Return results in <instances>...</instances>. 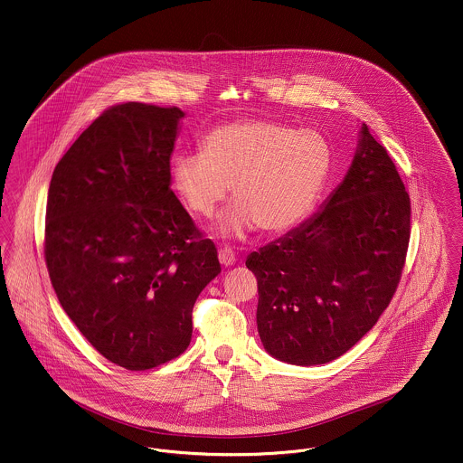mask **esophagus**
I'll list each match as a JSON object with an SVG mask.
<instances>
[{"mask_svg": "<svg viewBox=\"0 0 463 463\" xmlns=\"http://www.w3.org/2000/svg\"><path fill=\"white\" fill-rule=\"evenodd\" d=\"M219 260H221L222 265L229 267V265H232L236 262V255H234V251H232L231 248L225 246V248L219 250Z\"/></svg>", "mask_w": 463, "mask_h": 463, "instance_id": "obj_1", "label": "esophagus"}]
</instances>
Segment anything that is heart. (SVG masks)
<instances>
[{
  "mask_svg": "<svg viewBox=\"0 0 463 463\" xmlns=\"http://www.w3.org/2000/svg\"><path fill=\"white\" fill-rule=\"evenodd\" d=\"M331 170L328 142L278 121L222 125L203 138V151L172 159V185L185 208L210 219L229 185L240 203L223 229L240 234L259 223L269 234L287 232L312 210Z\"/></svg>",
  "mask_w": 463,
  "mask_h": 463,
  "instance_id": "heart-1",
  "label": "heart"
}]
</instances>
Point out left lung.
I'll use <instances>...</instances> for the list:
<instances>
[{"label": "left lung", "mask_w": 463, "mask_h": 463, "mask_svg": "<svg viewBox=\"0 0 463 463\" xmlns=\"http://www.w3.org/2000/svg\"><path fill=\"white\" fill-rule=\"evenodd\" d=\"M411 204L396 165L366 125L323 210L253 251L265 351L298 366L347 353L389 307L406 262Z\"/></svg>", "instance_id": "1"}]
</instances>
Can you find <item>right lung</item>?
I'll use <instances>...</instances> for the list:
<instances>
[{"instance_id": "right-lung-1", "label": "right lung", "mask_w": 463, "mask_h": 463, "mask_svg": "<svg viewBox=\"0 0 463 463\" xmlns=\"http://www.w3.org/2000/svg\"><path fill=\"white\" fill-rule=\"evenodd\" d=\"M184 112L104 110L57 163L44 262L57 298L97 353L144 372L184 353L193 307L219 272L217 248L170 187Z\"/></svg>"}]
</instances>
